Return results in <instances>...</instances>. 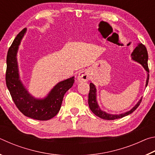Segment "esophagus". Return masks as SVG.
Segmentation results:
<instances>
[{
	"label": "esophagus",
	"instance_id": "1",
	"mask_svg": "<svg viewBox=\"0 0 155 155\" xmlns=\"http://www.w3.org/2000/svg\"><path fill=\"white\" fill-rule=\"evenodd\" d=\"M90 79V74H89V72L86 70H84V71H81L78 73V77H77V80L78 82H86Z\"/></svg>",
	"mask_w": 155,
	"mask_h": 155
}]
</instances>
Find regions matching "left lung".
Listing matches in <instances>:
<instances>
[{
    "label": "left lung",
    "instance_id": "1",
    "mask_svg": "<svg viewBox=\"0 0 155 155\" xmlns=\"http://www.w3.org/2000/svg\"><path fill=\"white\" fill-rule=\"evenodd\" d=\"M131 58H132L133 61H137L139 64H140L143 67L144 69L146 70V71L148 72L147 73V74H148V77H147L146 83V87H147L149 80V69L148 66V55L146 46L141 43H139L138 45L136 46V48L134 49V51H133L132 54H131ZM141 100H142V98L138 101V103L136 104L135 107H133L130 111L123 113V114H121L116 115L107 114L105 111H102V110L100 109L96 101V88L95 87V85H94L92 83H90V93H89L88 96L89 107H90L91 111L93 112V114H95L96 116L101 117L102 119L112 120L115 119L122 118L123 117L127 116V115L132 114V113L137 108L141 103Z\"/></svg>",
    "mask_w": 155,
    "mask_h": 155
}]
</instances>
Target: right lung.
Here are the masks:
<instances>
[{"label": "right lung", "mask_w": 155, "mask_h": 155, "mask_svg": "<svg viewBox=\"0 0 155 155\" xmlns=\"http://www.w3.org/2000/svg\"><path fill=\"white\" fill-rule=\"evenodd\" d=\"M27 31L25 28L15 37L7 55L6 85L17 108L25 116L38 120H48L58 114L64 94L72 87L74 77L59 82L44 98H35L28 92L20 81L17 52L21 40Z\"/></svg>", "instance_id": "obj_1"}]
</instances>
